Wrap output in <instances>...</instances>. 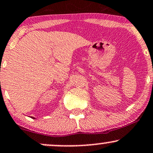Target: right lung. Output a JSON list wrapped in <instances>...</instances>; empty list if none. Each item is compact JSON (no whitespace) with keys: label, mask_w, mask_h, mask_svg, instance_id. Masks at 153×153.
I'll list each match as a JSON object with an SVG mask.
<instances>
[{"label":"right lung","mask_w":153,"mask_h":153,"mask_svg":"<svg viewBox=\"0 0 153 153\" xmlns=\"http://www.w3.org/2000/svg\"><path fill=\"white\" fill-rule=\"evenodd\" d=\"M33 118H34V117H33Z\"/></svg>","instance_id":"right-lung-1"}]
</instances>
